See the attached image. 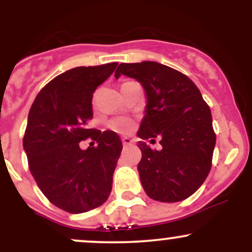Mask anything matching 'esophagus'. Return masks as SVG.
Returning <instances> with one entry per match:
<instances>
[{"label": "esophagus", "mask_w": 252, "mask_h": 252, "mask_svg": "<svg viewBox=\"0 0 252 252\" xmlns=\"http://www.w3.org/2000/svg\"><path fill=\"white\" fill-rule=\"evenodd\" d=\"M122 142H123V146L126 147V146H130V144L132 143V140H131V138H129V137H123Z\"/></svg>", "instance_id": "obj_1"}]
</instances>
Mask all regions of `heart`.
Listing matches in <instances>:
<instances>
[{"label":"heart","mask_w":252,"mask_h":252,"mask_svg":"<svg viewBox=\"0 0 252 252\" xmlns=\"http://www.w3.org/2000/svg\"><path fill=\"white\" fill-rule=\"evenodd\" d=\"M111 128L117 130V131H129L132 129V122L128 118H118L111 123Z\"/></svg>","instance_id":"1"}]
</instances>
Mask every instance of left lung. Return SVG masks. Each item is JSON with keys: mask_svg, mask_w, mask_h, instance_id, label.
Listing matches in <instances>:
<instances>
[{"mask_svg": "<svg viewBox=\"0 0 252 252\" xmlns=\"http://www.w3.org/2000/svg\"><path fill=\"white\" fill-rule=\"evenodd\" d=\"M121 74L141 83L147 96L137 132L143 189L158 201L185 200L204 184L212 166L216 134L209 105L189 77L162 63H123L115 78ZM156 137L163 146L160 151L144 142Z\"/></svg>", "mask_w": 252, "mask_h": 252, "instance_id": "8db88e82", "label": "left lung"}]
</instances>
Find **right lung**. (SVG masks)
Returning a JSON list of instances; mask_svg holds the SVG:
<instances>
[{
	"instance_id": "1",
	"label": "right lung",
	"mask_w": 252,
	"mask_h": 252,
	"mask_svg": "<svg viewBox=\"0 0 252 252\" xmlns=\"http://www.w3.org/2000/svg\"><path fill=\"white\" fill-rule=\"evenodd\" d=\"M117 63L74 67L37 94L28 114L24 149L34 180L46 198L70 213L88 212L106 201L122 141L116 132L89 129L92 97ZM91 137L97 147L80 149Z\"/></svg>"
}]
</instances>
